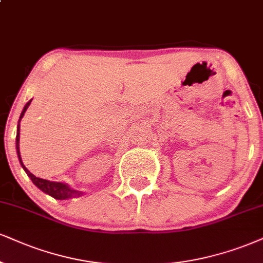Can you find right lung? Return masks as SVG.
Listing matches in <instances>:
<instances>
[{
	"mask_svg": "<svg viewBox=\"0 0 263 263\" xmlns=\"http://www.w3.org/2000/svg\"><path fill=\"white\" fill-rule=\"evenodd\" d=\"M30 103H31V100L27 103V105L24 106L22 115H21V117H19V123H18V129H17V138H15V147H17V154H18L19 162H21L22 167L24 168V171L27 172L28 176L30 177L32 183H34L35 185L39 187V189L44 191V193L48 194V195L54 197V199L64 200V199H70V197H76V196L83 195L82 191L70 189L69 186L66 185V184H63V183H56V181H50V180L41 179V178L35 177L34 174L30 173V172L28 171V168L25 167L24 164H23L22 158H21V152H19V128H21V119L23 118V116H24V113L28 109V107H29V105H30Z\"/></svg>",
	"mask_w": 263,
	"mask_h": 263,
	"instance_id": "obj_1",
	"label": "right lung"
}]
</instances>
